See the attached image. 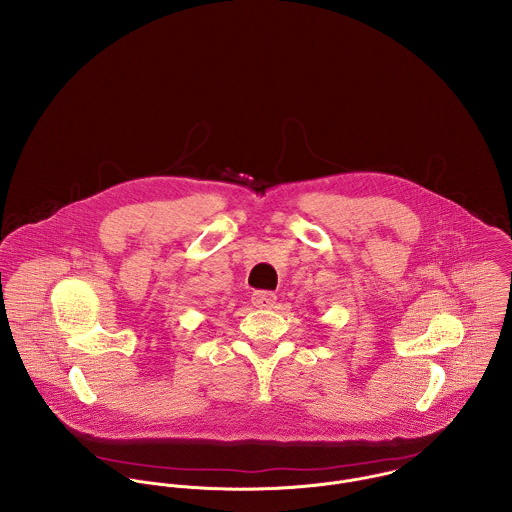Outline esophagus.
I'll return each instance as SVG.
<instances>
[{
  "instance_id": "esophagus-1",
  "label": "esophagus",
  "mask_w": 512,
  "mask_h": 512,
  "mask_svg": "<svg viewBox=\"0 0 512 512\" xmlns=\"http://www.w3.org/2000/svg\"><path fill=\"white\" fill-rule=\"evenodd\" d=\"M276 294H272V292H264V290H260V292H254L252 294V304L256 306V308H260V310H270V308H274L276 306Z\"/></svg>"
}]
</instances>
